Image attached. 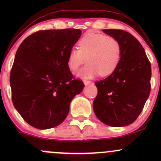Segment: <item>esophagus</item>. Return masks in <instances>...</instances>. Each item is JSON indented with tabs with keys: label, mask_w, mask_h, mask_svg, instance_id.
<instances>
[{
	"label": "esophagus",
	"mask_w": 161,
	"mask_h": 161,
	"mask_svg": "<svg viewBox=\"0 0 161 161\" xmlns=\"http://www.w3.org/2000/svg\"><path fill=\"white\" fill-rule=\"evenodd\" d=\"M91 83H92L91 81H89V80H84V84L86 85V86H88V85L91 84Z\"/></svg>",
	"instance_id": "1"
}]
</instances>
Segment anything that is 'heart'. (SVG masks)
<instances>
[{
	"mask_svg": "<svg viewBox=\"0 0 161 161\" xmlns=\"http://www.w3.org/2000/svg\"><path fill=\"white\" fill-rule=\"evenodd\" d=\"M121 58V46L112 36L90 32L79 40L78 49L69 51L68 67L76 71L85 62H88L77 73L83 79H92L98 74L102 77L110 75L116 69Z\"/></svg>",
	"mask_w": 161,
	"mask_h": 161,
	"instance_id": "heart-1",
	"label": "heart"
}]
</instances>
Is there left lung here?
I'll return each mask as SVG.
<instances>
[{
    "label": "left lung",
    "instance_id": "obj_1",
    "mask_svg": "<svg viewBox=\"0 0 161 161\" xmlns=\"http://www.w3.org/2000/svg\"><path fill=\"white\" fill-rule=\"evenodd\" d=\"M121 46L117 68L95 82L97 95L93 102L96 116L104 124L121 127L132 123L143 110L151 92V66L140 42L121 29H103Z\"/></svg>",
    "mask_w": 161,
    "mask_h": 161
}]
</instances>
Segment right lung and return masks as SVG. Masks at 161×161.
<instances>
[{
  "label": "right lung",
  "instance_id": "right-lung-1",
  "mask_svg": "<svg viewBox=\"0 0 161 161\" xmlns=\"http://www.w3.org/2000/svg\"><path fill=\"white\" fill-rule=\"evenodd\" d=\"M81 35L76 29L38 31L17 49L10 75L13 104L35 128L51 129L63 123L72 99L84 88L67 65L69 51Z\"/></svg>",
  "mask_w": 161,
  "mask_h": 161
}]
</instances>
